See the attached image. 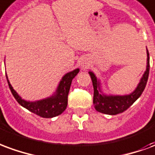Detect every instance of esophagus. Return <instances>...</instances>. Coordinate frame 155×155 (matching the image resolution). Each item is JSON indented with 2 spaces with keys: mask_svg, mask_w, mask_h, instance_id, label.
Wrapping results in <instances>:
<instances>
[{
  "mask_svg": "<svg viewBox=\"0 0 155 155\" xmlns=\"http://www.w3.org/2000/svg\"><path fill=\"white\" fill-rule=\"evenodd\" d=\"M81 68L84 70V69H86L87 67H88V62H86V61H84L81 62Z\"/></svg>",
  "mask_w": 155,
  "mask_h": 155,
  "instance_id": "obj_1",
  "label": "esophagus"
}]
</instances>
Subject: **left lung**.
Wrapping results in <instances>:
<instances>
[{
	"label": "left lung",
	"instance_id": "1",
	"mask_svg": "<svg viewBox=\"0 0 155 155\" xmlns=\"http://www.w3.org/2000/svg\"><path fill=\"white\" fill-rule=\"evenodd\" d=\"M147 52V62L146 70L142 75L138 85L133 92L129 94L113 95L104 94L102 89L100 80L97 78L93 71H89L91 77L94 87V104L96 111L107 115H117L118 113H123L129 108L136 102L144 91L147 84L149 73H150V55L146 48Z\"/></svg>",
	"mask_w": 155,
	"mask_h": 155
}]
</instances>
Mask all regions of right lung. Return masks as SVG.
Masks as SVG:
<instances>
[{
	"instance_id": "obj_1",
	"label": "right lung",
	"mask_w": 155,
	"mask_h": 155,
	"mask_svg": "<svg viewBox=\"0 0 155 155\" xmlns=\"http://www.w3.org/2000/svg\"><path fill=\"white\" fill-rule=\"evenodd\" d=\"M79 71L80 69L76 68L72 71L66 73L61 78L56 89V92H54L53 94L41 100L33 101V102L23 99L10 84V81L8 80L7 74H6V79L10 91L17 102L21 106L30 111L31 113H35L42 117L51 118L60 115L66 110L67 107V102H68V94L72 80L75 77V75L79 73Z\"/></svg>"
}]
</instances>
